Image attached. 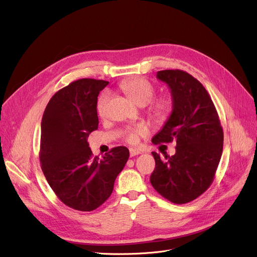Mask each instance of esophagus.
<instances>
[{"label":"esophagus","mask_w":257,"mask_h":257,"mask_svg":"<svg viewBox=\"0 0 257 257\" xmlns=\"http://www.w3.org/2000/svg\"><path fill=\"white\" fill-rule=\"evenodd\" d=\"M141 154V152L138 150V149H130V155L131 157H134V156H137Z\"/></svg>","instance_id":"1"}]
</instances>
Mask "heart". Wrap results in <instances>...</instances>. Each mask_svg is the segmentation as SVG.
<instances>
[{
  "label": "heart",
  "instance_id": "obj_1",
  "mask_svg": "<svg viewBox=\"0 0 257 257\" xmlns=\"http://www.w3.org/2000/svg\"><path fill=\"white\" fill-rule=\"evenodd\" d=\"M119 88L122 92H124L128 98L133 100L136 104L140 106H144L149 104L156 95V89L154 85L145 78L141 77H133L122 81L119 85ZM108 101V95L103 94L100 96V98L97 102V112L100 117L105 115V108ZM173 102L168 97H159L151 103L150 113L152 117L156 120H164L172 111ZM146 127L143 125H139L133 128H127L124 132V139L134 143L138 140L140 136H143L146 134Z\"/></svg>",
  "mask_w": 257,
  "mask_h": 257
}]
</instances>
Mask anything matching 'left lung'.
Here are the masks:
<instances>
[{"label": "left lung", "mask_w": 257, "mask_h": 257, "mask_svg": "<svg viewBox=\"0 0 257 257\" xmlns=\"http://www.w3.org/2000/svg\"><path fill=\"white\" fill-rule=\"evenodd\" d=\"M157 78L170 89L173 112L152 142L175 141L177 145L174 156L152 153L156 166L150 180L163 198L185 204L211 185L223 153L224 133L210 96L198 79L182 70L159 71Z\"/></svg>", "instance_id": "left-lung-1"}]
</instances>
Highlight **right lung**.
Wrapping results in <instances>:
<instances>
[{
  "label": "right lung",
  "instance_id": "right-lung-1",
  "mask_svg": "<svg viewBox=\"0 0 257 257\" xmlns=\"http://www.w3.org/2000/svg\"><path fill=\"white\" fill-rule=\"evenodd\" d=\"M107 83L92 78L71 82L52 96L42 119L43 173L57 198L79 211L95 210L109 198L130 157L125 146L102 159L89 148L90 133L98 128L97 97Z\"/></svg>",
  "mask_w": 257,
  "mask_h": 257
}]
</instances>
